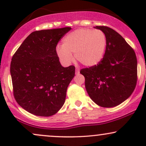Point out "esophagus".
Listing matches in <instances>:
<instances>
[{
    "label": "esophagus",
    "mask_w": 146,
    "mask_h": 146,
    "mask_svg": "<svg viewBox=\"0 0 146 146\" xmlns=\"http://www.w3.org/2000/svg\"><path fill=\"white\" fill-rule=\"evenodd\" d=\"M79 73H80V68H75V73H76V74H78Z\"/></svg>",
    "instance_id": "34e87169"
}]
</instances>
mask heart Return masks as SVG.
<instances>
[{
	"label": "heart",
	"mask_w": 146,
	"mask_h": 146,
	"mask_svg": "<svg viewBox=\"0 0 146 146\" xmlns=\"http://www.w3.org/2000/svg\"><path fill=\"white\" fill-rule=\"evenodd\" d=\"M106 44V36L103 31L82 28L64 38L62 46L57 48V53L65 64L71 62V53H74L75 59L83 65L93 66L103 59Z\"/></svg>",
	"instance_id": "1"
}]
</instances>
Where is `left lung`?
<instances>
[{
  "instance_id": "8db88e82",
  "label": "left lung",
  "mask_w": 146,
  "mask_h": 146,
  "mask_svg": "<svg viewBox=\"0 0 146 146\" xmlns=\"http://www.w3.org/2000/svg\"><path fill=\"white\" fill-rule=\"evenodd\" d=\"M106 36L103 59L98 64L80 70L88 95L98 106L111 108L131 95L137 82L135 52L124 38L106 26H96Z\"/></svg>"
}]
</instances>
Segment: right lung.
<instances>
[{
	"instance_id": "right-lung-1",
	"label": "right lung",
	"mask_w": 146,
	"mask_h": 146,
	"mask_svg": "<svg viewBox=\"0 0 146 146\" xmlns=\"http://www.w3.org/2000/svg\"><path fill=\"white\" fill-rule=\"evenodd\" d=\"M71 29L66 27L33 31L11 58L10 73L14 98L33 115L51 116L64 104L75 68L73 65L62 66L56 46Z\"/></svg>"
}]
</instances>
